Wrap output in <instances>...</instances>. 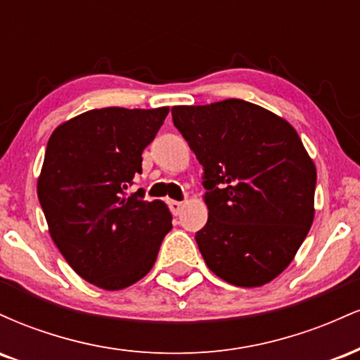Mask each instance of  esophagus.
<instances>
[{"label":"esophagus","mask_w":360,"mask_h":360,"mask_svg":"<svg viewBox=\"0 0 360 360\" xmlns=\"http://www.w3.org/2000/svg\"><path fill=\"white\" fill-rule=\"evenodd\" d=\"M183 206H184V203H181V201H169V210H171L172 212V214H179L181 213V210H183Z\"/></svg>","instance_id":"esophagus-1"}]
</instances>
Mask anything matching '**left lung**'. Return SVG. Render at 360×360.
<instances>
[{
	"instance_id": "1",
	"label": "left lung",
	"mask_w": 360,
	"mask_h": 360,
	"mask_svg": "<svg viewBox=\"0 0 360 360\" xmlns=\"http://www.w3.org/2000/svg\"><path fill=\"white\" fill-rule=\"evenodd\" d=\"M172 122L203 166L206 266L240 288L269 283L313 223L316 169L286 120L243 100L174 106Z\"/></svg>"
}]
</instances>
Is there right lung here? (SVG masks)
I'll return each instance as SVG.
<instances>
[{"mask_svg": "<svg viewBox=\"0 0 360 360\" xmlns=\"http://www.w3.org/2000/svg\"><path fill=\"white\" fill-rule=\"evenodd\" d=\"M169 108L91 110L53 130L37 193L57 249L82 279L115 291L154 266L172 229L162 201L128 196Z\"/></svg>", "mask_w": 360, "mask_h": 360, "instance_id": "1", "label": "right lung"}]
</instances>
